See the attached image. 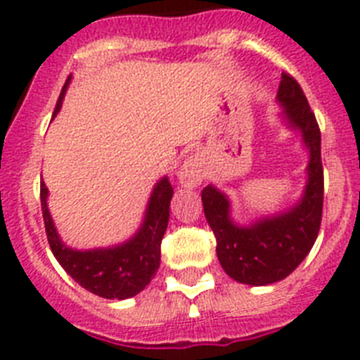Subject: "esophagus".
Returning <instances> with one entry per match:
<instances>
[{
    "label": "esophagus",
    "instance_id": "obj_1",
    "mask_svg": "<svg viewBox=\"0 0 360 360\" xmlns=\"http://www.w3.org/2000/svg\"><path fill=\"white\" fill-rule=\"evenodd\" d=\"M202 178H204V173H202L200 165L197 162H193V160L184 163V167L180 169V182L186 187L198 186L202 182Z\"/></svg>",
    "mask_w": 360,
    "mask_h": 360
}]
</instances>
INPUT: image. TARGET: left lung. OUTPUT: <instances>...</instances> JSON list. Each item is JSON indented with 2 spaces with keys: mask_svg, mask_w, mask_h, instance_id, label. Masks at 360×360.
Here are the masks:
<instances>
[{
  "mask_svg": "<svg viewBox=\"0 0 360 360\" xmlns=\"http://www.w3.org/2000/svg\"><path fill=\"white\" fill-rule=\"evenodd\" d=\"M278 99L292 127L304 134L311 160L309 182L298 206L274 219H263L250 228L230 221V204L215 187L202 189L204 213L217 239V257L230 278L248 285H269L283 280L311 252L320 231L323 207V167L320 127L302 86L287 71L281 73Z\"/></svg>",
  "mask_w": 360,
  "mask_h": 360,
  "instance_id": "1",
  "label": "left lung"
}]
</instances>
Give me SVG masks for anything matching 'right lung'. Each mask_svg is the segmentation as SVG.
I'll return each mask as SVG.
<instances>
[{
	"label": "right lung",
	"mask_w": 360,
	"mask_h": 360,
	"mask_svg": "<svg viewBox=\"0 0 360 360\" xmlns=\"http://www.w3.org/2000/svg\"><path fill=\"white\" fill-rule=\"evenodd\" d=\"M68 82L56 101L55 114L60 110L62 97ZM173 197V187L167 178L160 180L154 187L148 202L147 217L138 236L115 248L108 250L77 252L62 245L56 236L51 217L47 212V187L40 184V202L44 224H46L47 243L51 246L53 255L62 269L86 290L106 300H124L136 296L150 283L160 269V246L163 233L167 230L169 206Z\"/></svg>",
	"instance_id": "right-lung-1"
}]
</instances>
